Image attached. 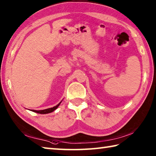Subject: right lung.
Instances as JSON below:
<instances>
[{
    "instance_id": "add662e5",
    "label": "right lung",
    "mask_w": 156,
    "mask_h": 156,
    "mask_svg": "<svg viewBox=\"0 0 156 156\" xmlns=\"http://www.w3.org/2000/svg\"><path fill=\"white\" fill-rule=\"evenodd\" d=\"M62 102V101H61ZM61 102H60V103L58 104L55 107H53L51 108H49V109H43V110H39V111H37V110H32V112H36V113H41V114H46V113H51L54 112V110H56L58 107H59V105L61 103Z\"/></svg>"
}]
</instances>
